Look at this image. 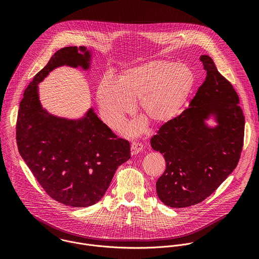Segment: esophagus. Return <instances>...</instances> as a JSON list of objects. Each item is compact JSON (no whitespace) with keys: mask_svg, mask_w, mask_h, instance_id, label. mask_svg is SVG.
Here are the masks:
<instances>
[{"mask_svg":"<svg viewBox=\"0 0 259 259\" xmlns=\"http://www.w3.org/2000/svg\"><path fill=\"white\" fill-rule=\"evenodd\" d=\"M142 150H143V146L141 143L136 142V141H133L131 143V154L132 155H136V154L140 153Z\"/></svg>","mask_w":259,"mask_h":259,"instance_id":"obj_1","label":"esophagus"}]
</instances>
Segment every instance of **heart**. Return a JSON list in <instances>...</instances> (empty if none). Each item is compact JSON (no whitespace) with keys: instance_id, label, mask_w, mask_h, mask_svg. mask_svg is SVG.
Returning a JSON list of instances; mask_svg holds the SVG:
<instances>
[{"instance_id":"heart-1","label":"heart","mask_w":259,"mask_h":259,"mask_svg":"<svg viewBox=\"0 0 259 259\" xmlns=\"http://www.w3.org/2000/svg\"><path fill=\"white\" fill-rule=\"evenodd\" d=\"M194 85L195 75L190 67L158 59L125 68L117 82L103 78L96 98L102 119L114 129L123 124L137 101L139 114L153 126L162 127L179 116ZM139 130V125L131 128L132 133Z\"/></svg>"}]
</instances>
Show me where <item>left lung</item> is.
<instances>
[{"mask_svg":"<svg viewBox=\"0 0 259 259\" xmlns=\"http://www.w3.org/2000/svg\"><path fill=\"white\" fill-rule=\"evenodd\" d=\"M206 79L189 107L151 139L166 169L156 187L159 199L172 208L190 207L214 193L237 167L243 144L245 118L233 85L217 70L212 58L202 55ZM212 112L219 126L203 120Z\"/></svg>","mask_w":259,"mask_h":259,"instance_id":"1","label":"left lung"}]
</instances>
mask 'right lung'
Returning <instances> with one entry per match:
<instances>
[{
	"label": "right lung",
	"mask_w": 259,
	"mask_h": 259,
	"mask_svg": "<svg viewBox=\"0 0 259 259\" xmlns=\"http://www.w3.org/2000/svg\"><path fill=\"white\" fill-rule=\"evenodd\" d=\"M81 52H85L81 55ZM85 47H64L32 78L19 104L16 142L20 156L45 193L70 207L96 204L117 168L130 159V143L110 130L90 109L86 118L69 121L42 108L38 86L53 68L89 66Z\"/></svg>",
	"instance_id": "obj_1"
}]
</instances>
